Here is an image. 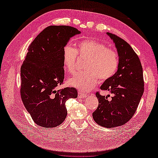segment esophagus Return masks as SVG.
<instances>
[{
  "label": "esophagus",
  "mask_w": 158,
  "mask_h": 158,
  "mask_svg": "<svg viewBox=\"0 0 158 158\" xmlns=\"http://www.w3.org/2000/svg\"><path fill=\"white\" fill-rule=\"evenodd\" d=\"M86 96H87V95L85 94H83V93H82V92H79V93H78V97H79V98H85Z\"/></svg>",
  "instance_id": "1"
}]
</instances>
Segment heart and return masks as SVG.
<instances>
[{
    "instance_id": "b5f03b06",
    "label": "heart",
    "mask_w": 158,
    "mask_h": 158,
    "mask_svg": "<svg viewBox=\"0 0 158 158\" xmlns=\"http://www.w3.org/2000/svg\"><path fill=\"white\" fill-rule=\"evenodd\" d=\"M77 58L85 60L83 69L69 80V84L81 92L92 90L98 81H105L115 75L119 66L117 52L106 48L104 43L93 39H85L75 45V48L65 45L63 49L62 64L65 71L75 73Z\"/></svg>"
}]
</instances>
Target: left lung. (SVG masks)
Returning a JSON list of instances; mask_svg holds the SVG:
<instances>
[{
  "label": "left lung",
  "instance_id": "left-lung-1",
  "mask_svg": "<svg viewBox=\"0 0 158 158\" xmlns=\"http://www.w3.org/2000/svg\"><path fill=\"white\" fill-rule=\"evenodd\" d=\"M113 39L119 56L117 71L100 86V89L113 94L111 100L96 93L98 106L92 113L93 119L105 127L122 126L132 118L144 92L143 67L138 55L128 43L112 33L107 32Z\"/></svg>",
  "mask_w": 158,
  "mask_h": 158
}]
</instances>
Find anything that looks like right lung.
Listing matches in <instances>:
<instances>
[{"mask_svg":"<svg viewBox=\"0 0 158 158\" xmlns=\"http://www.w3.org/2000/svg\"><path fill=\"white\" fill-rule=\"evenodd\" d=\"M80 34L69 26H49L39 33L28 47L23 62L20 94L25 108L38 126L54 127L67 115L66 102L76 98L75 88L57 90L63 84V49L70 37Z\"/></svg>","mask_w":158,"mask_h":158,"instance_id":"right-lung-1","label":"right lung"}]
</instances>
